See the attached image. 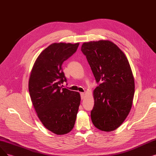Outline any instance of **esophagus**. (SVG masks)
I'll use <instances>...</instances> for the list:
<instances>
[{"label":"esophagus","mask_w":156,"mask_h":156,"mask_svg":"<svg viewBox=\"0 0 156 156\" xmlns=\"http://www.w3.org/2000/svg\"><path fill=\"white\" fill-rule=\"evenodd\" d=\"M80 97H81V99H83L84 98V93L80 92Z\"/></svg>","instance_id":"1"}]
</instances>
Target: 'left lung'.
I'll return each instance as SVG.
<instances>
[{
	"label": "left lung",
	"instance_id": "8db88e82",
	"mask_svg": "<svg viewBox=\"0 0 156 156\" xmlns=\"http://www.w3.org/2000/svg\"><path fill=\"white\" fill-rule=\"evenodd\" d=\"M81 51L98 84L93 91L91 121L102 131H112L123 122L131 109L134 94L131 68L126 55L110 41L84 43Z\"/></svg>",
	"mask_w": 156,
	"mask_h": 156
}]
</instances>
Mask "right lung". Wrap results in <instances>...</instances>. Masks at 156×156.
Listing matches in <instances>:
<instances>
[{
	"mask_svg": "<svg viewBox=\"0 0 156 156\" xmlns=\"http://www.w3.org/2000/svg\"><path fill=\"white\" fill-rule=\"evenodd\" d=\"M79 45L55 43L48 46L36 60L29 80V94L39 119L59 135L73 128L80 105L79 93L62 87L67 81L62 65Z\"/></svg>",
	"mask_w": 156,
	"mask_h": 156,
	"instance_id": "obj_1",
	"label": "right lung"
}]
</instances>
